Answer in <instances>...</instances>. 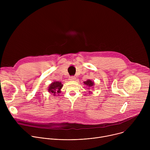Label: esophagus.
<instances>
[{
	"instance_id": "obj_1",
	"label": "esophagus",
	"mask_w": 150,
	"mask_h": 150,
	"mask_svg": "<svg viewBox=\"0 0 150 150\" xmlns=\"http://www.w3.org/2000/svg\"><path fill=\"white\" fill-rule=\"evenodd\" d=\"M75 79H76L75 76H71L69 77V80H71V81H74V80H75Z\"/></svg>"
}]
</instances>
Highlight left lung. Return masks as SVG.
Masks as SVG:
<instances>
[{"mask_svg":"<svg viewBox=\"0 0 150 150\" xmlns=\"http://www.w3.org/2000/svg\"><path fill=\"white\" fill-rule=\"evenodd\" d=\"M83 83L85 85H87L88 87H91L94 85V82L91 80H87V81H85Z\"/></svg>","mask_w":150,"mask_h":150,"instance_id":"left-lung-1","label":"left lung"}]
</instances>
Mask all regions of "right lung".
<instances>
[{"label": "right lung", "instance_id": "1", "mask_svg": "<svg viewBox=\"0 0 150 150\" xmlns=\"http://www.w3.org/2000/svg\"><path fill=\"white\" fill-rule=\"evenodd\" d=\"M63 85L62 83L59 81H55L53 83H52L49 87V91L53 93L54 95L56 94V93H59L60 91V89L62 88Z\"/></svg>", "mask_w": 150, "mask_h": 150}]
</instances>
